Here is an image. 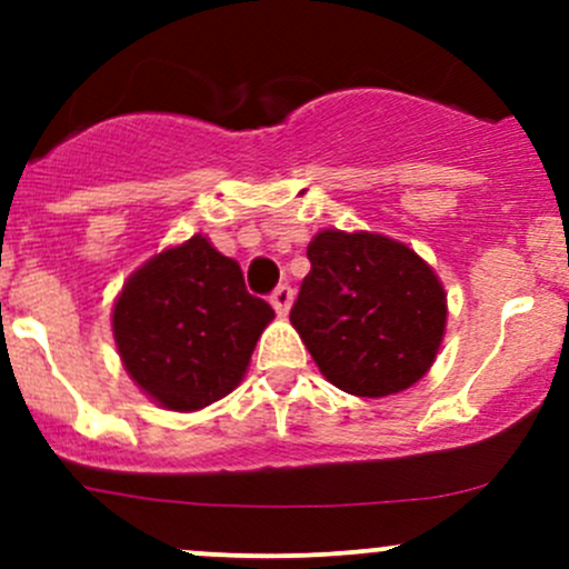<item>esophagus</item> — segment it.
I'll use <instances>...</instances> for the list:
<instances>
[{
  "instance_id": "obj_1",
  "label": "esophagus",
  "mask_w": 569,
  "mask_h": 569,
  "mask_svg": "<svg viewBox=\"0 0 569 569\" xmlns=\"http://www.w3.org/2000/svg\"><path fill=\"white\" fill-rule=\"evenodd\" d=\"M269 302H272V308L280 313V317H286L291 308V302H295V291H291V286H286V283L278 286V289L269 295Z\"/></svg>"
}]
</instances>
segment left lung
Here are the masks:
<instances>
[{
  "mask_svg": "<svg viewBox=\"0 0 569 569\" xmlns=\"http://www.w3.org/2000/svg\"><path fill=\"white\" fill-rule=\"evenodd\" d=\"M291 325L321 375L355 396H391L421 380L446 330V295L410 248L377 233L321 231Z\"/></svg>",
  "mask_w": 569,
  "mask_h": 569,
  "instance_id": "8db88e82",
  "label": "left lung"
}]
</instances>
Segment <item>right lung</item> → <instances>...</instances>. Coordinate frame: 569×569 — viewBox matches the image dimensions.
Segmentation results:
<instances>
[{
  "label": "right lung",
  "mask_w": 569,
  "mask_h": 569,
  "mask_svg": "<svg viewBox=\"0 0 569 569\" xmlns=\"http://www.w3.org/2000/svg\"><path fill=\"white\" fill-rule=\"evenodd\" d=\"M274 311L242 269L192 237L151 258L114 302L112 330L131 380L168 410H200L242 380Z\"/></svg>",
  "instance_id": "add662e5"
}]
</instances>
